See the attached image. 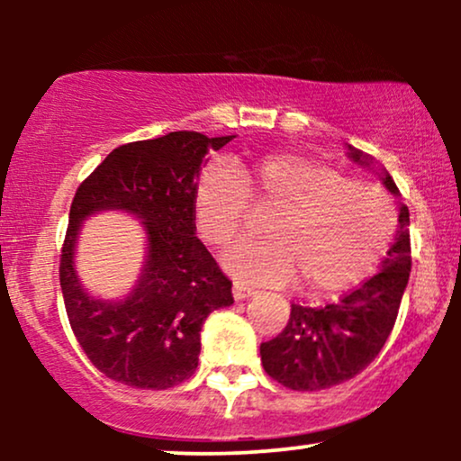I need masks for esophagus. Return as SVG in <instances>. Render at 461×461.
<instances>
[{
  "mask_svg": "<svg viewBox=\"0 0 461 461\" xmlns=\"http://www.w3.org/2000/svg\"><path fill=\"white\" fill-rule=\"evenodd\" d=\"M231 294H234L236 301H245L249 297H253V294H256V290L247 288V285H242V284H234V288H231Z\"/></svg>",
  "mask_w": 461,
  "mask_h": 461,
  "instance_id": "1",
  "label": "esophagus"
}]
</instances>
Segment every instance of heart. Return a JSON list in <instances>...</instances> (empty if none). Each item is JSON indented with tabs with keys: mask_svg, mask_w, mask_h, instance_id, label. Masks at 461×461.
Listing matches in <instances>:
<instances>
[{
	"mask_svg": "<svg viewBox=\"0 0 461 461\" xmlns=\"http://www.w3.org/2000/svg\"><path fill=\"white\" fill-rule=\"evenodd\" d=\"M273 205L258 240H240L223 253L238 282L288 285L330 294L362 282L384 258L394 231L388 193L373 182L345 179L327 164L279 153L253 167L214 162L194 188V223L208 245L225 247L247 210Z\"/></svg>",
	"mask_w": 461,
	"mask_h": 461,
	"instance_id": "obj_1",
	"label": "heart"
}]
</instances>
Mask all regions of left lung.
Returning <instances> with one entry per match:
<instances>
[{"instance_id":"8db88e82","label":"left lung","mask_w":461,"mask_h":461,"mask_svg":"<svg viewBox=\"0 0 461 461\" xmlns=\"http://www.w3.org/2000/svg\"><path fill=\"white\" fill-rule=\"evenodd\" d=\"M347 149L353 162L373 168V158L351 145ZM382 184L399 197V188L385 168ZM410 268V210L401 203L399 230L382 271L336 303L322 308L293 303L284 331L260 345L264 370L275 382L301 393L325 390L356 377L379 356L393 331Z\"/></svg>"}]
</instances>
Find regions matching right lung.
<instances>
[{
    "mask_svg": "<svg viewBox=\"0 0 461 461\" xmlns=\"http://www.w3.org/2000/svg\"><path fill=\"white\" fill-rule=\"evenodd\" d=\"M234 139L171 131L121 145L77 188L60 256V288L79 347L105 377L142 390L186 382L199 362L203 321L234 303L231 282L194 236L193 208L208 156ZM99 212L134 215L146 234L140 277L116 300L88 294L75 268L83 221Z\"/></svg>",
    "mask_w": 461,
    "mask_h": 461,
    "instance_id": "right-lung-1",
    "label": "right lung"
}]
</instances>
